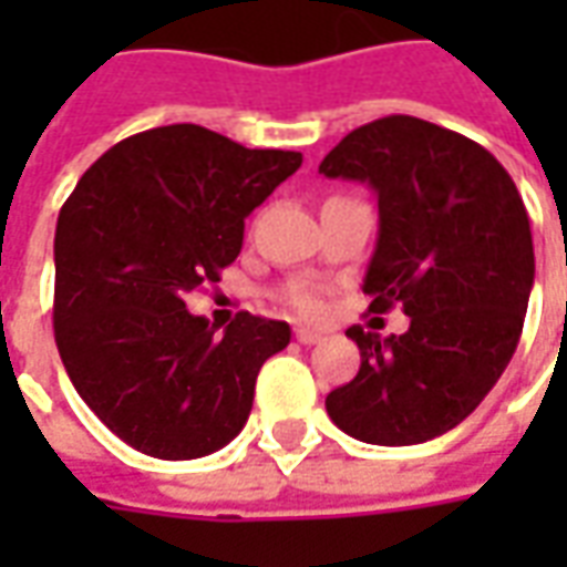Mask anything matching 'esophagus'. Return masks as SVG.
<instances>
[{"mask_svg": "<svg viewBox=\"0 0 567 567\" xmlns=\"http://www.w3.org/2000/svg\"><path fill=\"white\" fill-rule=\"evenodd\" d=\"M295 337H297V343H303V346H312V343H319L321 340V333L319 331H312V328H295Z\"/></svg>", "mask_w": 567, "mask_h": 567, "instance_id": "34e87169", "label": "esophagus"}]
</instances>
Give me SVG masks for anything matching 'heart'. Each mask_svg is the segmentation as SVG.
Returning <instances> with one entry per match:
<instances>
[{"instance_id": "1", "label": "heart", "mask_w": 567, "mask_h": 567, "mask_svg": "<svg viewBox=\"0 0 567 567\" xmlns=\"http://www.w3.org/2000/svg\"><path fill=\"white\" fill-rule=\"evenodd\" d=\"M288 303H291L297 312H303V316H316V312H321V300L312 295V291H307V288H297V291H291Z\"/></svg>"}]
</instances>
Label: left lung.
I'll use <instances>...</instances> for the list:
<instances>
[{
	"label": "left lung",
	"instance_id": "8db88e82",
	"mask_svg": "<svg viewBox=\"0 0 567 567\" xmlns=\"http://www.w3.org/2000/svg\"><path fill=\"white\" fill-rule=\"evenodd\" d=\"M321 175L377 194L380 234L364 276L370 312L404 303L410 328H349L361 349L328 416L377 446L425 443L464 422L511 364L535 285L523 197L483 145L422 117L389 115L352 130Z\"/></svg>",
	"mask_w": 567,
	"mask_h": 567
}]
</instances>
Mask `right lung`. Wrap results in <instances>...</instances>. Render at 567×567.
I'll return each mask as SVG.
<instances>
[{"instance_id": "1", "label": "right lung", "mask_w": 567, "mask_h": 567, "mask_svg": "<svg viewBox=\"0 0 567 567\" xmlns=\"http://www.w3.org/2000/svg\"><path fill=\"white\" fill-rule=\"evenodd\" d=\"M197 124L117 142L81 175L54 236V337L81 401L133 450L182 462L243 431L285 321L239 312L224 333L185 297L218 282L246 218L300 169Z\"/></svg>"}]
</instances>
